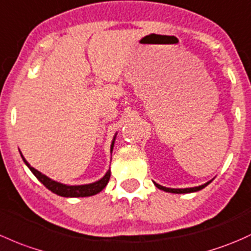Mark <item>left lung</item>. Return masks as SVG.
<instances>
[{"instance_id": "left-lung-1", "label": "left lung", "mask_w": 251, "mask_h": 251, "mask_svg": "<svg viewBox=\"0 0 251 251\" xmlns=\"http://www.w3.org/2000/svg\"><path fill=\"white\" fill-rule=\"evenodd\" d=\"M212 181H213V179H212V180L207 181V183L202 184V185H199V186H194V188H184V189H173V188H166V186H162V185H160V184L155 183V181H154V185L156 186L157 189L162 190V191H166V192H171V194H191V192H196V191H200V190L204 189L205 186H207V185H209V184L212 183Z\"/></svg>"}]
</instances>
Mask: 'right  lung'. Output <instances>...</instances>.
<instances>
[{"instance_id":"add662e5","label":"right lung","mask_w":251,"mask_h":251,"mask_svg":"<svg viewBox=\"0 0 251 251\" xmlns=\"http://www.w3.org/2000/svg\"><path fill=\"white\" fill-rule=\"evenodd\" d=\"M117 134H118V132L114 134V138H113L112 144H110V154L113 152V148H114V143H115V138H117ZM19 151H20V150H19ZM20 155H21V157H23L25 165L27 166L28 168H30L31 172L35 174L36 178L38 179V180L41 181V183L43 184V185L46 186L47 189L50 190L51 192H54V194L59 195V196H62V197H89V196H94V195L101 192L102 190H103L105 186H107L108 181H109V178H110V168H109V170L105 172V174L103 176H102L101 179L94 181V183L83 184V185H67V184H62V183H59V181H56V180H52V179H50L49 176H47L46 174H43V173L39 172V171H37L36 168H33L32 166H31L30 163H28L27 161L25 160V157L23 156L21 151H20Z\"/></svg>"}]
</instances>
